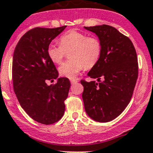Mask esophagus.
Wrapping results in <instances>:
<instances>
[{
    "mask_svg": "<svg viewBox=\"0 0 153 153\" xmlns=\"http://www.w3.org/2000/svg\"><path fill=\"white\" fill-rule=\"evenodd\" d=\"M70 82H71V84H72V85H73V84H77V82H78V81H77L76 80H75V79H71Z\"/></svg>",
    "mask_w": 153,
    "mask_h": 153,
    "instance_id": "esophagus-1",
    "label": "esophagus"
}]
</instances>
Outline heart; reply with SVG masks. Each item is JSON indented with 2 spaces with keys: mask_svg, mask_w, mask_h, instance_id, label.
<instances>
[{
  "mask_svg": "<svg viewBox=\"0 0 153 153\" xmlns=\"http://www.w3.org/2000/svg\"><path fill=\"white\" fill-rule=\"evenodd\" d=\"M60 45L51 43L48 45L47 53L49 59L55 64H61L69 52L70 60L59 67L61 75L75 78L84 68L94 67L101 58L103 45L97 37L88 36L86 33L77 30H70L63 34L59 39Z\"/></svg>",
  "mask_w": 153,
  "mask_h": 153,
  "instance_id": "heart-1",
  "label": "heart"
}]
</instances>
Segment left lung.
<instances>
[{"label":"left lung","mask_w":153,"mask_h":153,"mask_svg":"<svg viewBox=\"0 0 153 153\" xmlns=\"http://www.w3.org/2000/svg\"><path fill=\"white\" fill-rule=\"evenodd\" d=\"M84 28L101 40L103 51L98 64L87 75L95 81H81L87 115L98 122L112 121L124 110L133 94L138 74L135 47L128 37L111 26Z\"/></svg>","instance_id":"obj_1"}]
</instances>
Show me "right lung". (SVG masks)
I'll list each match as a JSON object with an SVG mask.
<instances>
[{"label": "right lung", "mask_w": 153, "mask_h": 153, "mask_svg": "<svg viewBox=\"0 0 153 153\" xmlns=\"http://www.w3.org/2000/svg\"><path fill=\"white\" fill-rule=\"evenodd\" d=\"M67 26L36 27L26 32L16 45L12 60V81L17 98L29 117L43 124L59 121L65 111L70 82L58 78V72L47 53L51 41ZM57 79L55 85L47 80Z\"/></svg>", "instance_id": "1"}]
</instances>
